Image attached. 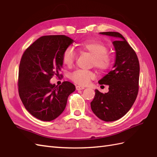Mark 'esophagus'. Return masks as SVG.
Instances as JSON below:
<instances>
[{"label":"esophagus","instance_id":"1","mask_svg":"<svg viewBox=\"0 0 157 157\" xmlns=\"http://www.w3.org/2000/svg\"><path fill=\"white\" fill-rule=\"evenodd\" d=\"M76 89L77 90H83V89H85V87L82 86H78V85H77V86H76Z\"/></svg>","mask_w":157,"mask_h":157}]
</instances>
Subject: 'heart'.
Instances as JSON below:
<instances>
[{
  "instance_id": "obj_1",
  "label": "heart",
  "mask_w": 157,
  "mask_h": 157,
  "mask_svg": "<svg viewBox=\"0 0 157 157\" xmlns=\"http://www.w3.org/2000/svg\"><path fill=\"white\" fill-rule=\"evenodd\" d=\"M78 48L82 53L92 57V64L100 71L108 70L111 65L112 57L109 52V48L105 43L98 40H88L78 46ZM76 58V54L72 47L67 48L63 54V63L67 67H71ZM94 72L88 71L77 70L70 75V78L79 85H86L90 81L94 78Z\"/></svg>"
}]
</instances>
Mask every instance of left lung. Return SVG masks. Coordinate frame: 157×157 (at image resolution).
Listing matches in <instances>:
<instances>
[{
	"mask_svg": "<svg viewBox=\"0 0 157 157\" xmlns=\"http://www.w3.org/2000/svg\"><path fill=\"white\" fill-rule=\"evenodd\" d=\"M100 34L117 39L113 42L116 58L113 69L98 81L100 85H109V92L103 94L95 90L90 106L98 118L112 122L124 116L135 102L139 91L140 66L136 52L121 34Z\"/></svg>",
	"mask_w": 157,
	"mask_h": 157,
	"instance_id": "1",
	"label": "left lung"
}]
</instances>
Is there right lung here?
<instances>
[{"label":"right lung","instance_id":"1","mask_svg":"<svg viewBox=\"0 0 157 157\" xmlns=\"http://www.w3.org/2000/svg\"><path fill=\"white\" fill-rule=\"evenodd\" d=\"M74 40L65 35L40 37L26 49L19 65L18 93L25 109L43 121L58 117L66 107L73 84L64 81L58 86L50 80L63 67V54Z\"/></svg>","mask_w":157,"mask_h":157}]
</instances>
